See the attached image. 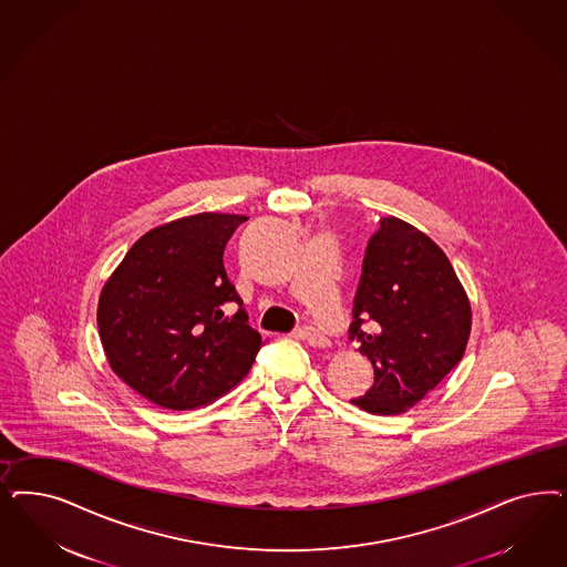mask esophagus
<instances>
[{
	"label": "esophagus",
	"mask_w": 567,
	"mask_h": 567,
	"mask_svg": "<svg viewBox=\"0 0 567 567\" xmlns=\"http://www.w3.org/2000/svg\"><path fill=\"white\" fill-rule=\"evenodd\" d=\"M302 338L311 344L312 348H328L329 347V340L321 333V331H317L315 328H305L302 331Z\"/></svg>",
	"instance_id": "obj_1"
}]
</instances>
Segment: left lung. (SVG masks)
Instances as JSON below:
<instances>
[{
	"label": "left lung",
	"mask_w": 567,
	"mask_h": 567,
	"mask_svg": "<svg viewBox=\"0 0 567 567\" xmlns=\"http://www.w3.org/2000/svg\"><path fill=\"white\" fill-rule=\"evenodd\" d=\"M350 338L375 371L354 404L373 415H401L463 359L472 307L451 260L434 239L384 217L369 239L354 296Z\"/></svg>",
	"instance_id": "1"
}]
</instances>
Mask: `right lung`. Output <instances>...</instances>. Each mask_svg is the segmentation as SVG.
Returning <instances> with one entry per match:
<instances>
[{"instance_id": "right-lung-1", "label": "right lung", "mask_w": 567, "mask_h": 567, "mask_svg": "<svg viewBox=\"0 0 567 567\" xmlns=\"http://www.w3.org/2000/svg\"><path fill=\"white\" fill-rule=\"evenodd\" d=\"M246 215L198 213L150 229L112 271L97 302L109 365L163 409L217 401L248 375L265 344L248 326L223 267V250Z\"/></svg>"}]
</instances>
